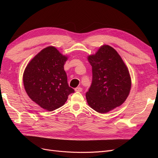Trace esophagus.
Returning a JSON list of instances; mask_svg holds the SVG:
<instances>
[{
    "label": "esophagus",
    "mask_w": 158,
    "mask_h": 158,
    "mask_svg": "<svg viewBox=\"0 0 158 158\" xmlns=\"http://www.w3.org/2000/svg\"><path fill=\"white\" fill-rule=\"evenodd\" d=\"M75 91H76V92H81L82 91V88H80V87L76 88H75Z\"/></svg>",
    "instance_id": "1"
}]
</instances>
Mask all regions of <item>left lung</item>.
<instances>
[{"instance_id":"8db88e82","label":"left lung","mask_w":158,"mask_h":158,"mask_svg":"<svg viewBox=\"0 0 158 158\" xmlns=\"http://www.w3.org/2000/svg\"><path fill=\"white\" fill-rule=\"evenodd\" d=\"M88 60L92 66V82L85 94L89 106L99 113L121 106L130 93L131 79L121 56L111 46L103 45Z\"/></svg>"}]
</instances>
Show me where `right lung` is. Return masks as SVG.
<instances>
[{
  "label": "right lung",
  "mask_w": 158,
  "mask_h": 158,
  "mask_svg": "<svg viewBox=\"0 0 158 158\" xmlns=\"http://www.w3.org/2000/svg\"><path fill=\"white\" fill-rule=\"evenodd\" d=\"M67 59L55 47H47L33 57L23 73V85L28 96L47 111L63 106L69 95L74 92L69 87L64 70Z\"/></svg>",
  "instance_id": "1"
}]
</instances>
